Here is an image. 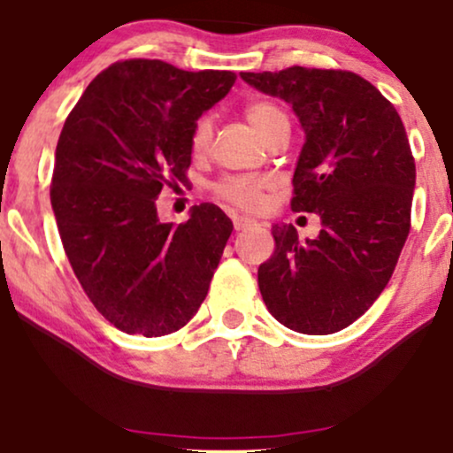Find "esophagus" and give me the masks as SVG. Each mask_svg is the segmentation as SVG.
<instances>
[{"instance_id": "34e87169", "label": "esophagus", "mask_w": 453, "mask_h": 453, "mask_svg": "<svg viewBox=\"0 0 453 453\" xmlns=\"http://www.w3.org/2000/svg\"><path fill=\"white\" fill-rule=\"evenodd\" d=\"M253 219H249V217H242V215H236L234 217V227H236V230H244V227H249V226H253Z\"/></svg>"}]
</instances>
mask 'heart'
<instances>
[{"mask_svg": "<svg viewBox=\"0 0 453 453\" xmlns=\"http://www.w3.org/2000/svg\"><path fill=\"white\" fill-rule=\"evenodd\" d=\"M246 121L257 131L263 142L278 129H288V114L278 102L273 100H255L244 108ZM211 140H213V123L209 117H200L190 131V152L194 158H203L209 152ZM269 181L261 175L249 173H230L215 181L213 192L223 203L232 204L240 211H253L261 204L263 192Z\"/></svg>", "mask_w": 453, "mask_h": 453, "instance_id": "obj_1", "label": "heart"}]
</instances>
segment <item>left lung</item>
<instances>
[{
  "instance_id": "obj_1",
  "label": "left lung",
  "mask_w": 453,
  "mask_h": 453,
  "mask_svg": "<svg viewBox=\"0 0 453 453\" xmlns=\"http://www.w3.org/2000/svg\"><path fill=\"white\" fill-rule=\"evenodd\" d=\"M240 77L293 104L305 144L290 209L322 219L307 242L293 226H272L276 249L257 272L261 296L286 328L332 334L379 299L408 240L416 163L402 117L351 71L290 66Z\"/></svg>"
}]
</instances>
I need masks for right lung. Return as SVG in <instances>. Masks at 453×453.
Returning <instances> with one entry per match:
<instances>
[{"label":"right lung","mask_w":453,"mask_h":453,"mask_svg":"<svg viewBox=\"0 0 453 453\" xmlns=\"http://www.w3.org/2000/svg\"><path fill=\"white\" fill-rule=\"evenodd\" d=\"M234 81L232 71L129 58L102 71L66 117L51 209L79 284L121 332L171 334L209 293L232 219L203 203L180 226L163 223L157 198L188 184L194 123Z\"/></svg>","instance_id":"right-lung-1"}]
</instances>
